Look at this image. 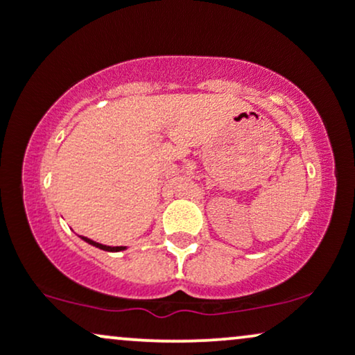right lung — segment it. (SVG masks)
I'll return each instance as SVG.
<instances>
[{"instance_id":"right-lung-1","label":"right lung","mask_w":355,"mask_h":355,"mask_svg":"<svg viewBox=\"0 0 355 355\" xmlns=\"http://www.w3.org/2000/svg\"><path fill=\"white\" fill-rule=\"evenodd\" d=\"M81 239H83L85 242H88L89 245H95V247L101 248V250H107V252H118V250H121V248H123V247H108V245H101V243L93 242V240H89V239H87V237H81Z\"/></svg>"}]
</instances>
